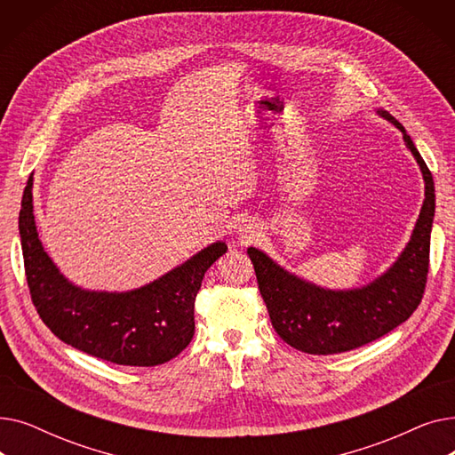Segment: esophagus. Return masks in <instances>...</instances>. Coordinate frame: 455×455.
I'll use <instances>...</instances> for the list:
<instances>
[{"mask_svg": "<svg viewBox=\"0 0 455 455\" xmlns=\"http://www.w3.org/2000/svg\"><path fill=\"white\" fill-rule=\"evenodd\" d=\"M250 228L249 231L246 230L245 227H243V228H240V235H242V237H249V235H252V232H254V230H251V227H247Z\"/></svg>", "mask_w": 455, "mask_h": 455, "instance_id": "obj_1", "label": "esophagus"}]
</instances>
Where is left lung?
<instances>
[{"mask_svg":"<svg viewBox=\"0 0 455 455\" xmlns=\"http://www.w3.org/2000/svg\"><path fill=\"white\" fill-rule=\"evenodd\" d=\"M376 114L402 132L424 179L419 220L391 267L360 288L328 290L283 269L264 251L247 249L273 328L285 343L307 354L326 355L363 347L408 321L422 300L435 215L434 177L396 119L381 108Z\"/></svg>","mask_w":455,"mask_h":455,"instance_id":"8db88e82","label":"left lung"}]
</instances>
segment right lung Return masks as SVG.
<instances>
[{"mask_svg": "<svg viewBox=\"0 0 455 455\" xmlns=\"http://www.w3.org/2000/svg\"><path fill=\"white\" fill-rule=\"evenodd\" d=\"M18 228L31 299L44 324L69 347L129 367L162 365L189 345L204 273L228 249L215 242L141 288L95 291L68 280L44 251L33 213V175L23 189Z\"/></svg>", "mask_w": 455, "mask_h": 455, "instance_id": "right-lung-1", "label": "right lung"}]
</instances>
